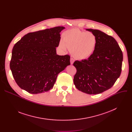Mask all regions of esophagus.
I'll return each mask as SVG.
<instances>
[{"mask_svg":"<svg viewBox=\"0 0 132 132\" xmlns=\"http://www.w3.org/2000/svg\"><path fill=\"white\" fill-rule=\"evenodd\" d=\"M74 59L72 58H70V64H73V62H74Z\"/></svg>","mask_w":132,"mask_h":132,"instance_id":"obj_1","label":"esophagus"}]
</instances>
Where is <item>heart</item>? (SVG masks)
Masks as SVG:
<instances>
[{
    "label": "heart",
    "mask_w": 132,
    "mask_h": 132,
    "mask_svg": "<svg viewBox=\"0 0 132 132\" xmlns=\"http://www.w3.org/2000/svg\"><path fill=\"white\" fill-rule=\"evenodd\" d=\"M60 47L65 50H71L73 57L78 60L89 59L95 52L97 44V38L92 32H86L77 29H72L64 32Z\"/></svg>",
    "instance_id": "1"
}]
</instances>
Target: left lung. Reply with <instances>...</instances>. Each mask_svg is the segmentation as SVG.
Segmentation results:
<instances>
[{"mask_svg": "<svg viewBox=\"0 0 132 132\" xmlns=\"http://www.w3.org/2000/svg\"><path fill=\"white\" fill-rule=\"evenodd\" d=\"M86 30L96 36L97 46L89 59L73 63L77 69L73 83L78 90L89 95H96L111 88L120 77L123 53L112 36L98 30Z\"/></svg>", "mask_w": 132, "mask_h": 132, "instance_id": "left-lung-1", "label": "left lung"}]
</instances>
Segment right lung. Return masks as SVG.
<instances>
[{
    "mask_svg": "<svg viewBox=\"0 0 132 132\" xmlns=\"http://www.w3.org/2000/svg\"><path fill=\"white\" fill-rule=\"evenodd\" d=\"M64 29L56 27L29 33L15 44L10 68L22 89L32 94L49 91L58 74L70 64L69 55L56 54L60 32Z\"/></svg>",
    "mask_w": 132,
    "mask_h": 132,
    "instance_id": "add662e5",
    "label": "right lung"
}]
</instances>
